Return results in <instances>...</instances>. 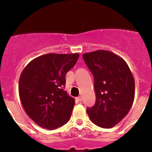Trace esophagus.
Instances as JSON below:
<instances>
[{"instance_id":"esophagus-1","label":"esophagus","mask_w":152,"mask_h":152,"mask_svg":"<svg viewBox=\"0 0 152 152\" xmlns=\"http://www.w3.org/2000/svg\"><path fill=\"white\" fill-rule=\"evenodd\" d=\"M76 100L78 101V102H81V101H82V97L81 96H79L76 98Z\"/></svg>"}]
</instances>
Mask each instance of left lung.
<instances>
[{
  "label": "left lung",
  "mask_w": 152,
  "mask_h": 152,
  "mask_svg": "<svg viewBox=\"0 0 152 152\" xmlns=\"http://www.w3.org/2000/svg\"><path fill=\"white\" fill-rule=\"evenodd\" d=\"M94 77L96 103L87 109L91 121L109 129L126 116L133 104L135 82L126 62L113 52L97 50L83 54Z\"/></svg>",
  "instance_id": "obj_1"
}]
</instances>
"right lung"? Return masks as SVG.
<instances>
[{
	"mask_svg": "<svg viewBox=\"0 0 152 152\" xmlns=\"http://www.w3.org/2000/svg\"><path fill=\"white\" fill-rule=\"evenodd\" d=\"M79 54L48 53L34 58L24 68L18 82L20 100L36 124L55 129L69 121L75 100L64 91L66 75Z\"/></svg>",
	"mask_w": 152,
	"mask_h": 152,
	"instance_id": "right-lung-1",
	"label": "right lung"
}]
</instances>
